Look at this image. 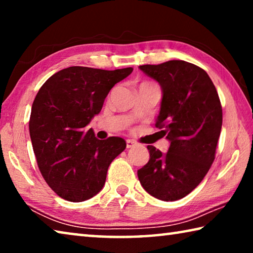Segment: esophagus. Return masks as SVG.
<instances>
[{
	"label": "esophagus",
	"instance_id": "esophagus-1",
	"mask_svg": "<svg viewBox=\"0 0 253 253\" xmlns=\"http://www.w3.org/2000/svg\"><path fill=\"white\" fill-rule=\"evenodd\" d=\"M135 145H136V142H134V140H131V139H127V140H126V147H127V148L134 147Z\"/></svg>",
	"mask_w": 253,
	"mask_h": 253
}]
</instances>
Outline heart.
Returning a JSON list of instances; mask_svg holds the SVG:
<instances>
[{
	"label": "heart",
	"mask_w": 253,
	"mask_h": 253,
	"mask_svg": "<svg viewBox=\"0 0 253 253\" xmlns=\"http://www.w3.org/2000/svg\"><path fill=\"white\" fill-rule=\"evenodd\" d=\"M143 84H147V83H143Z\"/></svg>",
	"instance_id": "obj_1"
}]
</instances>
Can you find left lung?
Instances as JSON below:
<instances>
[{"mask_svg": "<svg viewBox=\"0 0 253 253\" xmlns=\"http://www.w3.org/2000/svg\"><path fill=\"white\" fill-rule=\"evenodd\" d=\"M139 69L161 84L163 98L155 126L170 145L166 154L147 146L149 161L137 175L154 198L176 201L202 182L215 158L221 101L209 75L193 63L170 60Z\"/></svg>", "mask_w": 253, "mask_h": 253, "instance_id": "left-lung-1", "label": "left lung"}]
</instances>
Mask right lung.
Listing matches in <instances>:
<instances>
[{
  "label": "right lung",
  "mask_w": 253,
  "mask_h": 253,
  "mask_svg": "<svg viewBox=\"0 0 253 253\" xmlns=\"http://www.w3.org/2000/svg\"><path fill=\"white\" fill-rule=\"evenodd\" d=\"M131 71L69 67L51 76L37 93L30 137L42 176L60 198L83 202L99 193L110 163L126 148L121 137L100 140L87 125L110 89Z\"/></svg>",
  "instance_id": "add662e5"
}]
</instances>
